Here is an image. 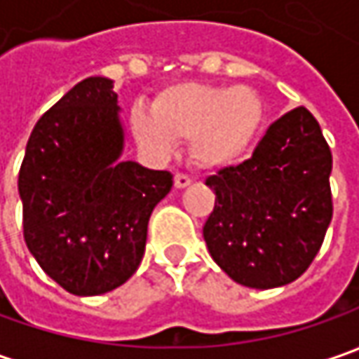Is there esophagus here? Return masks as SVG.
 <instances>
[{
    "mask_svg": "<svg viewBox=\"0 0 359 359\" xmlns=\"http://www.w3.org/2000/svg\"><path fill=\"white\" fill-rule=\"evenodd\" d=\"M173 182H175V187H180V189H182V187H187L189 186V184H191V177H189V175H187V173H175V180H173Z\"/></svg>",
    "mask_w": 359,
    "mask_h": 359,
    "instance_id": "1",
    "label": "esophagus"
}]
</instances>
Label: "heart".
Instances as JSON below:
<instances>
[{
  "label": "heart",
  "instance_id": "heart-1",
  "mask_svg": "<svg viewBox=\"0 0 359 359\" xmlns=\"http://www.w3.org/2000/svg\"><path fill=\"white\" fill-rule=\"evenodd\" d=\"M151 109L135 107L131 114L137 142L156 156H168L187 137L189 156L203 168H226L243 158L264 121L254 90L194 81L161 90Z\"/></svg>",
  "mask_w": 359,
  "mask_h": 359
}]
</instances>
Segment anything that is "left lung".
Listing matches in <instances>:
<instances>
[{"label":"left lung","instance_id":"obj_1","mask_svg":"<svg viewBox=\"0 0 359 359\" xmlns=\"http://www.w3.org/2000/svg\"><path fill=\"white\" fill-rule=\"evenodd\" d=\"M332 151L302 105L276 119L252 158L205 180L215 191L203 240L233 282L269 290L297 280L334 215Z\"/></svg>","mask_w":359,"mask_h":359}]
</instances>
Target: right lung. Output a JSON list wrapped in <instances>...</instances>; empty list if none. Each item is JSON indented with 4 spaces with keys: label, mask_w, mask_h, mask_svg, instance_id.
Returning a JSON list of instances; mask_svg holds the SVG:
<instances>
[{
    "label": "right lung",
    "mask_w": 359,
    "mask_h": 359,
    "mask_svg": "<svg viewBox=\"0 0 359 359\" xmlns=\"http://www.w3.org/2000/svg\"><path fill=\"white\" fill-rule=\"evenodd\" d=\"M111 79L88 77L37 119L21 161L23 238L65 292L100 296L140 266L147 222L170 172L119 161L123 130Z\"/></svg>",
    "instance_id": "1"
}]
</instances>
